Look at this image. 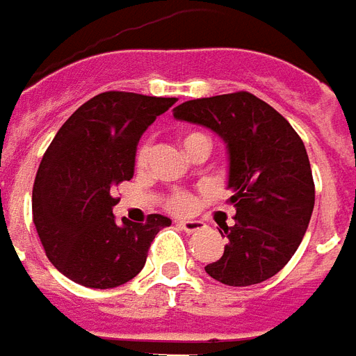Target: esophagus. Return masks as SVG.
Returning <instances> with one entry per match:
<instances>
[{
  "mask_svg": "<svg viewBox=\"0 0 356 356\" xmlns=\"http://www.w3.org/2000/svg\"><path fill=\"white\" fill-rule=\"evenodd\" d=\"M178 225H180L186 233H197L204 229V224L203 222H199V220H181V222H178Z\"/></svg>",
  "mask_w": 356,
  "mask_h": 356,
  "instance_id": "34e87169",
  "label": "esophagus"
}]
</instances>
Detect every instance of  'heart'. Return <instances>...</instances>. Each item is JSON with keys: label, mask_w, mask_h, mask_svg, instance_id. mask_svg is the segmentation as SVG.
Wrapping results in <instances>:
<instances>
[{"label": "heart", "mask_w": 356, "mask_h": 356, "mask_svg": "<svg viewBox=\"0 0 356 356\" xmlns=\"http://www.w3.org/2000/svg\"><path fill=\"white\" fill-rule=\"evenodd\" d=\"M197 140H209V136L201 131H186L181 134V144L184 147L188 149L193 142ZM147 152H149V147L147 144H142L136 153V163L138 165H144L146 163ZM197 204H199V199L193 193H189V191H175L172 195L167 197V201H165V209L168 212H172V214H191L193 210L197 209Z\"/></svg>", "instance_id": "b5f03b06"}]
</instances>
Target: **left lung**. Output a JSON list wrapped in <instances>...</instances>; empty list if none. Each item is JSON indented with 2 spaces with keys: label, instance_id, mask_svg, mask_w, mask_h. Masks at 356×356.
I'll return each instance as SVG.
<instances>
[{
  "label": "left lung",
  "instance_id": "obj_1",
  "mask_svg": "<svg viewBox=\"0 0 356 356\" xmlns=\"http://www.w3.org/2000/svg\"><path fill=\"white\" fill-rule=\"evenodd\" d=\"M175 118L203 124L229 149V188L237 214L218 220L227 245L204 271L227 286L258 284L294 256L315 207L305 146L279 111L246 90L188 100Z\"/></svg>",
  "mask_w": 356,
  "mask_h": 356
}]
</instances>
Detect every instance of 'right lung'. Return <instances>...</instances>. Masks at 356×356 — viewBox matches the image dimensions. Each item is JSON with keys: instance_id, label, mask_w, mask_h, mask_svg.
I'll list each match as a JSON object with an SVG mask.
<instances>
[{"instance_id": "obj_1", "label": "right lung", "mask_w": 356, "mask_h": 356, "mask_svg": "<svg viewBox=\"0 0 356 356\" xmlns=\"http://www.w3.org/2000/svg\"><path fill=\"white\" fill-rule=\"evenodd\" d=\"M176 98L124 90L100 92L70 115L47 147L32 191L33 225L62 275L89 288H115L134 279L147 250L170 220L149 214L119 224L115 188L134 175L142 134Z\"/></svg>"}]
</instances>
